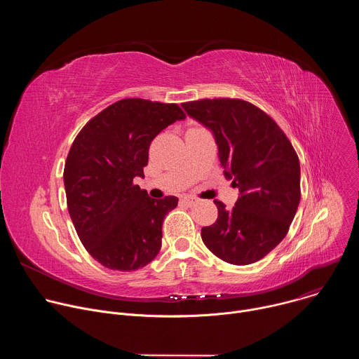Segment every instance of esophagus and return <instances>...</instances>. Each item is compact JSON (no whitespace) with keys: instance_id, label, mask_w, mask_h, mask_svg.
Wrapping results in <instances>:
<instances>
[{"instance_id":"34e87169","label":"esophagus","mask_w":359,"mask_h":359,"mask_svg":"<svg viewBox=\"0 0 359 359\" xmlns=\"http://www.w3.org/2000/svg\"><path fill=\"white\" fill-rule=\"evenodd\" d=\"M182 201L186 203L187 206H193L194 203H197V198H196L194 196H189V194H187V196H183V197H182Z\"/></svg>"}]
</instances>
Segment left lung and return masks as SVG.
Masks as SVG:
<instances>
[{"label":"left lung","instance_id":"obj_1","mask_svg":"<svg viewBox=\"0 0 359 359\" xmlns=\"http://www.w3.org/2000/svg\"><path fill=\"white\" fill-rule=\"evenodd\" d=\"M182 107L213 132L224 175L240 191L231 210L215 200L219 216L201 229L203 243L230 264L262 260L287 236L301 198L291 142L274 119L243 99H200Z\"/></svg>","mask_w":359,"mask_h":359}]
</instances>
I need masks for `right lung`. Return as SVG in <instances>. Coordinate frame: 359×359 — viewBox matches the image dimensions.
Instances as JSON below:
<instances>
[{"mask_svg":"<svg viewBox=\"0 0 359 359\" xmlns=\"http://www.w3.org/2000/svg\"><path fill=\"white\" fill-rule=\"evenodd\" d=\"M184 118L176 104L128 97L75 137L64 169L68 212L83 247L104 267L135 271L161 251L162 223L179 198H151L133 179L144 176L151 140Z\"/></svg>","mask_w":359,"mask_h":359,"instance_id":"1","label":"right lung"}]
</instances>
